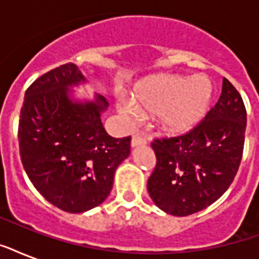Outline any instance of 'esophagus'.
<instances>
[{
    "instance_id": "esophagus-1",
    "label": "esophagus",
    "mask_w": 259,
    "mask_h": 259,
    "mask_svg": "<svg viewBox=\"0 0 259 259\" xmlns=\"http://www.w3.org/2000/svg\"><path fill=\"white\" fill-rule=\"evenodd\" d=\"M145 138L140 136V134H134L132 137V148H136V146L140 145H145Z\"/></svg>"
}]
</instances>
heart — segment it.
Here are the masks:
<instances>
[{
  "label": "heart",
  "instance_id": "obj_1",
  "mask_svg": "<svg viewBox=\"0 0 259 259\" xmlns=\"http://www.w3.org/2000/svg\"><path fill=\"white\" fill-rule=\"evenodd\" d=\"M212 98V84L205 76L187 79L157 75L134 89L132 101L122 98L117 109L127 123L140 113L154 114V122L166 134H184L204 118Z\"/></svg>",
  "mask_w": 259,
  "mask_h": 259
}]
</instances>
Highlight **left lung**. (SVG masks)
Masks as SVG:
<instances>
[{
  "label": "left lung",
  "instance_id": "obj_1",
  "mask_svg": "<svg viewBox=\"0 0 259 259\" xmlns=\"http://www.w3.org/2000/svg\"><path fill=\"white\" fill-rule=\"evenodd\" d=\"M245 130L243 101L225 78L219 101L204 121L184 136L152 142L157 164L148 192L154 204L169 215L187 217L217 201L238 172Z\"/></svg>",
  "mask_w": 259,
  "mask_h": 259
}]
</instances>
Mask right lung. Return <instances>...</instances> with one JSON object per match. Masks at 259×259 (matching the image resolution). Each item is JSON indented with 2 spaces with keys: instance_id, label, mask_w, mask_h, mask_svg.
<instances>
[{
  "instance_id": "obj_1",
  "label": "right lung",
  "mask_w": 259,
  "mask_h": 259,
  "mask_svg": "<svg viewBox=\"0 0 259 259\" xmlns=\"http://www.w3.org/2000/svg\"><path fill=\"white\" fill-rule=\"evenodd\" d=\"M83 84L86 78L72 63L51 70L26 90L18 122L20 156L30 183L71 213L102 204L130 154V137L114 138L103 127L109 102L99 94L74 93Z\"/></svg>"
}]
</instances>
